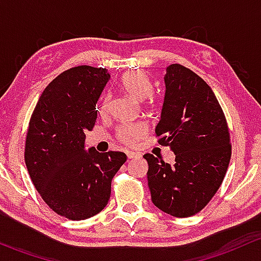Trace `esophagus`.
I'll use <instances>...</instances> for the list:
<instances>
[{"instance_id":"obj_1","label":"esophagus","mask_w":261,"mask_h":261,"mask_svg":"<svg viewBox=\"0 0 261 261\" xmlns=\"http://www.w3.org/2000/svg\"><path fill=\"white\" fill-rule=\"evenodd\" d=\"M126 155H127L128 159H134V158H136V156H140V154H139V152L131 151V150H128V151L126 152Z\"/></svg>"}]
</instances>
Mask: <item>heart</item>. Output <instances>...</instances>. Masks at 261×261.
<instances>
[{"instance_id": "1", "label": "heart", "mask_w": 261, "mask_h": 261, "mask_svg": "<svg viewBox=\"0 0 261 261\" xmlns=\"http://www.w3.org/2000/svg\"><path fill=\"white\" fill-rule=\"evenodd\" d=\"M121 86L131 97L139 99V101L147 98L152 92L151 82L141 72H128L123 74V77L121 78ZM107 106H109V97H105V99L102 101V111H105ZM145 133L146 126L144 123H127V125H123L120 127L118 138L123 143L133 144Z\"/></svg>"}]
</instances>
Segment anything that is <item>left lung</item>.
<instances>
[{"mask_svg":"<svg viewBox=\"0 0 261 261\" xmlns=\"http://www.w3.org/2000/svg\"><path fill=\"white\" fill-rule=\"evenodd\" d=\"M165 96L155 127L159 144L169 146L170 165L145 154L151 201L174 217L198 213L220 188L231 159L230 133L211 87L180 64L164 75Z\"/></svg>","mask_w":261,"mask_h":261,"instance_id":"1","label":"left lung"}]
</instances>
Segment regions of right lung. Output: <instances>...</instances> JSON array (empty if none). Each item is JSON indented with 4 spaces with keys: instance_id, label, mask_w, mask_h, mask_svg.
Instances as JSON below:
<instances>
[{
    "instance_id": "right-lung-1",
    "label": "right lung",
    "mask_w": 261,
    "mask_h": 261,
    "mask_svg": "<svg viewBox=\"0 0 261 261\" xmlns=\"http://www.w3.org/2000/svg\"><path fill=\"white\" fill-rule=\"evenodd\" d=\"M111 75L80 65L58 75L41 93L29 123L25 163L36 191L50 208L69 220H86L106 207L111 180L125 152L86 150V133Z\"/></svg>"
}]
</instances>
